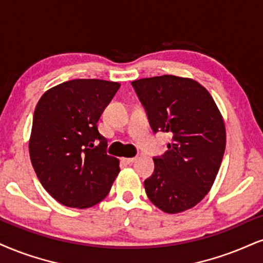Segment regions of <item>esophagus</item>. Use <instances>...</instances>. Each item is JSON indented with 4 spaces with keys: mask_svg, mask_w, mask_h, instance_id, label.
I'll return each instance as SVG.
<instances>
[{
    "mask_svg": "<svg viewBox=\"0 0 263 263\" xmlns=\"http://www.w3.org/2000/svg\"><path fill=\"white\" fill-rule=\"evenodd\" d=\"M123 161L125 162V163L130 164V163H134L135 161H137V157H130V158H123Z\"/></svg>",
    "mask_w": 263,
    "mask_h": 263,
    "instance_id": "obj_1",
    "label": "esophagus"
}]
</instances>
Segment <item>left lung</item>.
<instances>
[{
	"mask_svg": "<svg viewBox=\"0 0 263 263\" xmlns=\"http://www.w3.org/2000/svg\"><path fill=\"white\" fill-rule=\"evenodd\" d=\"M155 133L172 135L144 181L152 203L166 213L196 206L211 190L226 150L223 117L211 93L195 80L176 76L132 82Z\"/></svg>",
	"mask_w": 263,
	"mask_h": 263,
	"instance_id": "obj_1",
	"label": "left lung"
}]
</instances>
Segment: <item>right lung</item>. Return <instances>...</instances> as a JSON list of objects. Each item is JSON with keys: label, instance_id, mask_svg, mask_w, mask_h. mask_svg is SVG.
<instances>
[{"label": "right lung", "instance_id": "obj_1", "mask_svg": "<svg viewBox=\"0 0 263 263\" xmlns=\"http://www.w3.org/2000/svg\"><path fill=\"white\" fill-rule=\"evenodd\" d=\"M121 84L74 79L48 89L35 107L29 154L45 190L62 205L87 209L108 195L119 160L107 155L97 122Z\"/></svg>", "mask_w": 263, "mask_h": 263}]
</instances>
